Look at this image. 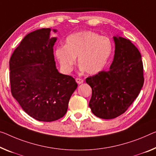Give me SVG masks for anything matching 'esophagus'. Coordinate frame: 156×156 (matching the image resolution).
Returning a JSON list of instances; mask_svg holds the SVG:
<instances>
[{
  "mask_svg": "<svg viewBox=\"0 0 156 156\" xmlns=\"http://www.w3.org/2000/svg\"><path fill=\"white\" fill-rule=\"evenodd\" d=\"M76 82L78 83V84H81V83H82L83 82V80L82 79H80V78H76Z\"/></svg>",
  "mask_w": 156,
  "mask_h": 156,
  "instance_id": "1",
  "label": "esophagus"
}]
</instances>
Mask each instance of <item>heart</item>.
Wrapping results in <instances>:
<instances>
[{"instance_id": "b5f03b06", "label": "heart", "mask_w": 156, "mask_h": 156, "mask_svg": "<svg viewBox=\"0 0 156 156\" xmlns=\"http://www.w3.org/2000/svg\"><path fill=\"white\" fill-rule=\"evenodd\" d=\"M113 51L114 44L110 38L93 31L83 30L67 37L66 44L56 47L55 56L66 73L73 70L78 57L81 70L94 75L105 68Z\"/></svg>"}]
</instances>
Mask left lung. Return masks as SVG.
Returning a JSON list of instances; mask_svg holds the SVG:
<instances>
[{
    "label": "left lung",
    "mask_w": 156,
    "mask_h": 156,
    "mask_svg": "<svg viewBox=\"0 0 156 156\" xmlns=\"http://www.w3.org/2000/svg\"><path fill=\"white\" fill-rule=\"evenodd\" d=\"M115 54L108 71L86 78L92 88L89 107L93 114L112 119L125 112L141 91L144 84L140 52L130 40L114 36Z\"/></svg>",
    "instance_id": "obj_1"
}]
</instances>
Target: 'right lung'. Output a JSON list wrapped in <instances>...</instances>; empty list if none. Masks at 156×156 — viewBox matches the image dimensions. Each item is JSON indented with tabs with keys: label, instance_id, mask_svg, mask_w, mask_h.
Masks as SVG:
<instances>
[{
	"label": "right lung",
	"instance_id": "obj_1",
	"mask_svg": "<svg viewBox=\"0 0 156 156\" xmlns=\"http://www.w3.org/2000/svg\"><path fill=\"white\" fill-rule=\"evenodd\" d=\"M50 32L51 28H41L28 33L9 60L12 95L26 114L44 122L66 114L77 88L73 76L56 69L53 47L57 37H50Z\"/></svg>",
	"mask_w": 156,
	"mask_h": 156
}]
</instances>
